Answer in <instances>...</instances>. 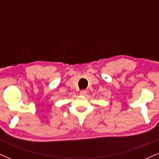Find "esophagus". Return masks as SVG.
Wrapping results in <instances>:
<instances>
[{
    "mask_svg": "<svg viewBox=\"0 0 159 159\" xmlns=\"http://www.w3.org/2000/svg\"><path fill=\"white\" fill-rule=\"evenodd\" d=\"M87 93V90H82L81 92H80V95H81V96H86Z\"/></svg>",
    "mask_w": 159,
    "mask_h": 159,
    "instance_id": "esophagus-1",
    "label": "esophagus"
}]
</instances>
